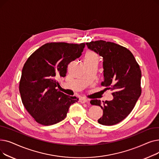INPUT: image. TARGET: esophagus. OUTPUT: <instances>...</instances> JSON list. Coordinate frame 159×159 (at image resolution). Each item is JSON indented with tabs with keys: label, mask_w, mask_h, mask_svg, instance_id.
Segmentation results:
<instances>
[{
	"label": "esophagus",
	"mask_w": 159,
	"mask_h": 159,
	"mask_svg": "<svg viewBox=\"0 0 159 159\" xmlns=\"http://www.w3.org/2000/svg\"><path fill=\"white\" fill-rule=\"evenodd\" d=\"M79 101H80V102H81V103H86V102H87L88 101V100H87L86 98H80L79 99Z\"/></svg>",
	"instance_id": "obj_1"
}]
</instances>
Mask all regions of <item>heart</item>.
Returning <instances> with one entry per match:
<instances>
[{"label": "heart", "mask_w": 159, "mask_h": 159, "mask_svg": "<svg viewBox=\"0 0 159 159\" xmlns=\"http://www.w3.org/2000/svg\"><path fill=\"white\" fill-rule=\"evenodd\" d=\"M98 56L94 52L89 51L85 55L84 62H97L98 61Z\"/></svg>", "instance_id": "obj_1"}]
</instances>
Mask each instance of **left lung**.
Listing matches in <instances>:
<instances>
[{
    "instance_id": "obj_1",
    "label": "left lung",
    "mask_w": 159,
    "mask_h": 159,
    "mask_svg": "<svg viewBox=\"0 0 159 159\" xmlns=\"http://www.w3.org/2000/svg\"><path fill=\"white\" fill-rule=\"evenodd\" d=\"M88 48L103 59L104 81L101 85L113 91V98L102 103L91 100L92 105L99 106L103 115L98 122L112 126L124 120L131 113L141 95V70L135 58L127 48L104 40L87 43Z\"/></svg>"
}]
</instances>
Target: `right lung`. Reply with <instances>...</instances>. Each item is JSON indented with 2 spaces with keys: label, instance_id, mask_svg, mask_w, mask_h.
Listing matches in <instances>:
<instances>
[{
  "label": "right lung",
  "instance_id": "1",
  "mask_svg": "<svg viewBox=\"0 0 159 159\" xmlns=\"http://www.w3.org/2000/svg\"><path fill=\"white\" fill-rule=\"evenodd\" d=\"M84 43H47L31 55L24 64L19 83L22 102L38 123L49 126L64 120L70 106L79 101L57 89L70 62L80 57Z\"/></svg>",
  "mask_w": 159,
  "mask_h": 159
}]
</instances>
